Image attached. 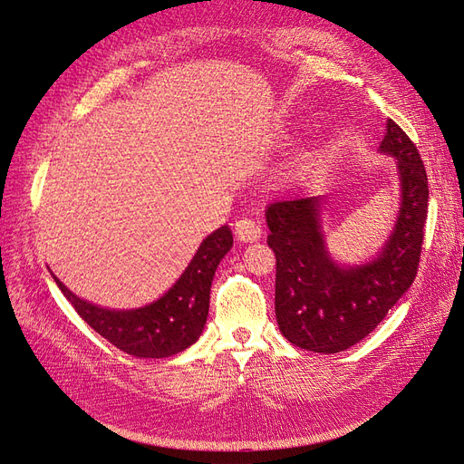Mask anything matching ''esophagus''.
<instances>
[{"instance_id":"1","label":"esophagus","mask_w":464,"mask_h":464,"mask_svg":"<svg viewBox=\"0 0 464 464\" xmlns=\"http://www.w3.org/2000/svg\"><path fill=\"white\" fill-rule=\"evenodd\" d=\"M261 225L249 219V217H243V219L235 221V235H237V239L243 243H253L261 237Z\"/></svg>"}]
</instances>
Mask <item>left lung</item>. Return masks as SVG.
<instances>
[{
	"instance_id": "8db88e82",
	"label": "left lung",
	"mask_w": 464,
	"mask_h": 464,
	"mask_svg": "<svg viewBox=\"0 0 464 464\" xmlns=\"http://www.w3.org/2000/svg\"><path fill=\"white\" fill-rule=\"evenodd\" d=\"M381 151L397 157L402 203L391 239L362 267L334 263L319 225V197L269 205V247L277 259L275 314L283 337L313 353H339L362 341L417 277L429 213V179L417 145L387 120Z\"/></svg>"
}]
</instances>
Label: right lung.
<instances>
[{
	"label": "right lung",
	"instance_id": "1",
	"mask_svg": "<svg viewBox=\"0 0 464 464\" xmlns=\"http://www.w3.org/2000/svg\"><path fill=\"white\" fill-rule=\"evenodd\" d=\"M233 247V233L227 225L213 231L197 249L189 267L160 301L135 311H110L95 307L69 291L57 287L73 304L77 314L103 339L135 357L163 359L185 351L203 333L209 313V291L217 265Z\"/></svg>",
	"mask_w": 464,
	"mask_h": 464
}]
</instances>
